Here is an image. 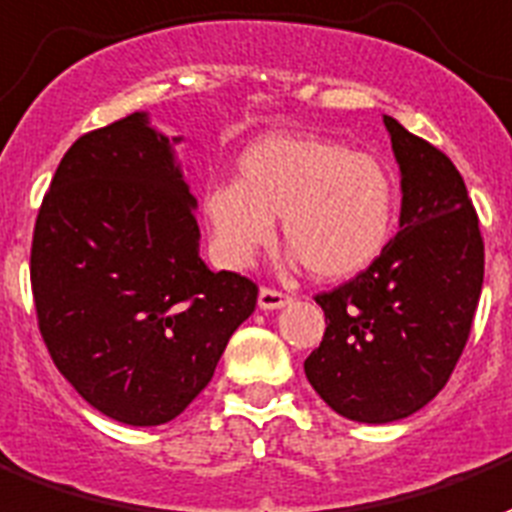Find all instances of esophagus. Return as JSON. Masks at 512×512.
<instances>
[{"label":"esophagus","mask_w":512,"mask_h":512,"mask_svg":"<svg viewBox=\"0 0 512 512\" xmlns=\"http://www.w3.org/2000/svg\"><path fill=\"white\" fill-rule=\"evenodd\" d=\"M291 297H288L286 291H280V288H272V286H264L259 291V307L261 310H278V307L288 305Z\"/></svg>","instance_id":"obj_1"}]
</instances>
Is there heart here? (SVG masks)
<instances>
[{
    "instance_id": "1",
    "label": "heart",
    "mask_w": 512,
    "mask_h": 512,
    "mask_svg": "<svg viewBox=\"0 0 512 512\" xmlns=\"http://www.w3.org/2000/svg\"><path fill=\"white\" fill-rule=\"evenodd\" d=\"M207 226L215 259L248 267L283 237L307 270L326 280L353 278L386 248L394 229V186L375 156L343 142L278 134L264 137L237 161V180L207 186Z\"/></svg>"
}]
</instances>
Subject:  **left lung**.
I'll list each match as a JSON object with an SVG mask.
<instances>
[{
    "instance_id": "obj_1",
    "label": "left lung",
    "mask_w": 512,
    "mask_h": 512,
    "mask_svg": "<svg viewBox=\"0 0 512 512\" xmlns=\"http://www.w3.org/2000/svg\"><path fill=\"white\" fill-rule=\"evenodd\" d=\"M383 121L402 169L399 232L367 270L315 294L326 332L305 361L318 397L364 424L407 418L443 391L483 288V234L459 169Z\"/></svg>"
}]
</instances>
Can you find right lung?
Segmentation results:
<instances>
[{
  "instance_id": "1",
  "label": "right lung",
  "mask_w": 512,
  "mask_h": 512,
  "mask_svg": "<svg viewBox=\"0 0 512 512\" xmlns=\"http://www.w3.org/2000/svg\"><path fill=\"white\" fill-rule=\"evenodd\" d=\"M29 275L56 370L132 426L191 405L259 297L251 278L199 259L194 197L142 113L64 153L34 221Z\"/></svg>"
}]
</instances>
